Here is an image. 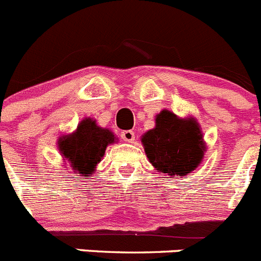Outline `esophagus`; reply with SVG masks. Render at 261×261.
<instances>
[{"label":"esophagus","instance_id":"obj_1","mask_svg":"<svg viewBox=\"0 0 261 261\" xmlns=\"http://www.w3.org/2000/svg\"><path fill=\"white\" fill-rule=\"evenodd\" d=\"M120 136H122L123 141L128 142V143H133L134 142V132L133 130H123Z\"/></svg>","mask_w":261,"mask_h":261}]
</instances>
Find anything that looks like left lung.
<instances>
[{"instance_id": "1", "label": "left lung", "mask_w": 261, "mask_h": 261, "mask_svg": "<svg viewBox=\"0 0 261 261\" xmlns=\"http://www.w3.org/2000/svg\"><path fill=\"white\" fill-rule=\"evenodd\" d=\"M142 143L149 162L169 176L189 174L204 156L198 123L179 119L169 110H162L157 115L156 127L142 137Z\"/></svg>"}]
</instances>
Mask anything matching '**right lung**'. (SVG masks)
I'll return each instance as SVG.
<instances>
[{"label":"right lung","instance_id":"add662e5","mask_svg":"<svg viewBox=\"0 0 261 261\" xmlns=\"http://www.w3.org/2000/svg\"><path fill=\"white\" fill-rule=\"evenodd\" d=\"M115 142L114 134L109 129L97 127L95 120L85 119L71 136L61 138L59 149L71 162V166L82 176L91 174L97 162L101 161L108 144Z\"/></svg>","mask_w":261,"mask_h":261}]
</instances>
